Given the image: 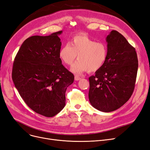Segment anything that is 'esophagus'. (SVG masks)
Returning a JSON list of instances; mask_svg holds the SVG:
<instances>
[{
  "label": "esophagus",
  "mask_w": 150,
  "mask_h": 150,
  "mask_svg": "<svg viewBox=\"0 0 150 150\" xmlns=\"http://www.w3.org/2000/svg\"><path fill=\"white\" fill-rule=\"evenodd\" d=\"M81 77H79V76H75V77H74V79H75V81H79L80 79H81Z\"/></svg>",
  "instance_id": "34e87169"
}]
</instances>
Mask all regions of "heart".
<instances>
[{
    "mask_svg": "<svg viewBox=\"0 0 150 150\" xmlns=\"http://www.w3.org/2000/svg\"><path fill=\"white\" fill-rule=\"evenodd\" d=\"M106 46L96 42L87 35H77L71 39L69 44L64 45L59 52V57L67 65H71L77 55L78 60L71 68L76 74L83 72H95L103 67L107 57Z\"/></svg>",
    "mask_w": 150,
    "mask_h": 150,
    "instance_id": "heart-1",
    "label": "heart"
}]
</instances>
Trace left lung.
<instances>
[{"instance_id": "1", "label": "left lung", "mask_w": 150, "mask_h": 150, "mask_svg": "<svg viewBox=\"0 0 150 150\" xmlns=\"http://www.w3.org/2000/svg\"><path fill=\"white\" fill-rule=\"evenodd\" d=\"M106 40L107 57L103 67L89 77L88 98L95 109L109 112L121 108L130 98L139 64L135 48L121 34L112 30Z\"/></svg>"}]
</instances>
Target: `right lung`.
<instances>
[{
    "instance_id": "1",
    "label": "right lung",
    "mask_w": 150,
    "mask_h": 150,
    "mask_svg": "<svg viewBox=\"0 0 150 150\" xmlns=\"http://www.w3.org/2000/svg\"><path fill=\"white\" fill-rule=\"evenodd\" d=\"M62 33L28 38L13 65L12 80L21 97L34 111L49 117L63 109L66 91L74 79L59 57Z\"/></svg>"
}]
</instances>
